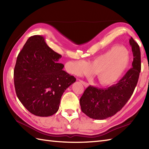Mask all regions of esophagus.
I'll use <instances>...</instances> for the list:
<instances>
[{"mask_svg":"<svg viewBox=\"0 0 149 149\" xmlns=\"http://www.w3.org/2000/svg\"><path fill=\"white\" fill-rule=\"evenodd\" d=\"M79 81L81 82V83H82V84H83V85H84V87H88V85H89V84H88L87 83H86V82H84V81H82V80H79Z\"/></svg>","mask_w":149,"mask_h":149,"instance_id":"obj_1","label":"esophagus"}]
</instances>
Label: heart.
I'll list each match as a JSON object with an SVG mask.
<instances>
[{
	"label": "heart",
	"instance_id": "b5f03b06",
	"mask_svg": "<svg viewBox=\"0 0 149 149\" xmlns=\"http://www.w3.org/2000/svg\"><path fill=\"white\" fill-rule=\"evenodd\" d=\"M131 61V55L128 50L120 46H114L88 64L83 60L75 61V72L78 74H89L91 69L95 72L100 84L109 86L122 78Z\"/></svg>",
	"mask_w": 149,
	"mask_h": 149
}]
</instances>
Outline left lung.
Segmentation results:
<instances>
[{
    "label": "left lung",
    "instance_id": "1",
    "mask_svg": "<svg viewBox=\"0 0 149 149\" xmlns=\"http://www.w3.org/2000/svg\"><path fill=\"white\" fill-rule=\"evenodd\" d=\"M133 61L130 68L116 84L107 88L90 86L80 99L81 110L90 118L104 120L122 109L134 92L141 70L140 47L132 37L129 40Z\"/></svg>",
    "mask_w": 149,
    "mask_h": 149
}]
</instances>
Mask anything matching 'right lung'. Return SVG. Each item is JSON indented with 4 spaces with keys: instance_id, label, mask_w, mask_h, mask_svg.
I'll return each mask as SVG.
<instances>
[{
    "instance_id": "obj_1",
    "label": "right lung",
    "mask_w": 149,
    "mask_h": 149,
    "mask_svg": "<svg viewBox=\"0 0 149 149\" xmlns=\"http://www.w3.org/2000/svg\"><path fill=\"white\" fill-rule=\"evenodd\" d=\"M61 56L34 35L18 54L14 70L15 91L19 100L33 115L49 116L59 109L63 93L76 79L63 70Z\"/></svg>"
}]
</instances>
